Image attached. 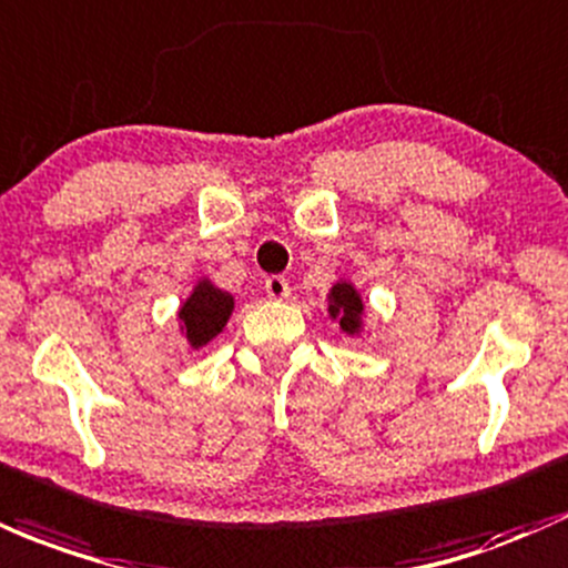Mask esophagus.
Returning a JSON list of instances; mask_svg holds the SVG:
<instances>
[{
    "instance_id": "obj_1",
    "label": "esophagus",
    "mask_w": 568,
    "mask_h": 568,
    "mask_svg": "<svg viewBox=\"0 0 568 568\" xmlns=\"http://www.w3.org/2000/svg\"><path fill=\"white\" fill-rule=\"evenodd\" d=\"M264 288H266V296H270V298H285L291 294L288 280L280 277V274H272V277H266Z\"/></svg>"
}]
</instances>
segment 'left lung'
<instances>
[{"mask_svg": "<svg viewBox=\"0 0 568 568\" xmlns=\"http://www.w3.org/2000/svg\"><path fill=\"white\" fill-rule=\"evenodd\" d=\"M328 298H332V307H328V313H332L334 317H339L342 332H347V334L358 332L364 304H361V298L353 291V285L336 283L332 288V296H328Z\"/></svg>", "mask_w": 568, "mask_h": 568, "instance_id": "8db88e82", "label": "left lung"}]
</instances>
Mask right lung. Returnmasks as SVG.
<instances>
[{
    "label": "right lung",
    "mask_w": 568,
    "mask_h": 568,
    "mask_svg": "<svg viewBox=\"0 0 568 568\" xmlns=\"http://www.w3.org/2000/svg\"><path fill=\"white\" fill-rule=\"evenodd\" d=\"M232 296L213 288L210 283H199L189 302L180 310V321L185 326V336L193 347L207 345L213 336L221 332L223 323L232 315Z\"/></svg>",
    "instance_id": "right-lung-1"
}]
</instances>
